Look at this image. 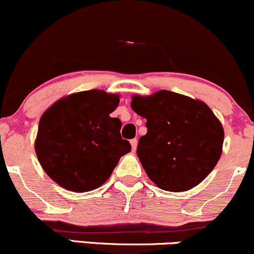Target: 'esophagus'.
I'll use <instances>...</instances> for the list:
<instances>
[{
    "instance_id": "obj_1",
    "label": "esophagus",
    "mask_w": 254,
    "mask_h": 254,
    "mask_svg": "<svg viewBox=\"0 0 254 254\" xmlns=\"http://www.w3.org/2000/svg\"><path fill=\"white\" fill-rule=\"evenodd\" d=\"M130 145H132V149H133V151H135V149H136V145H138V140H136L135 138H134V139H132V140H130Z\"/></svg>"
}]
</instances>
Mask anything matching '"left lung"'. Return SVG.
<instances>
[{
  "instance_id": "left-lung-1",
  "label": "left lung",
  "mask_w": 254,
  "mask_h": 254,
  "mask_svg": "<svg viewBox=\"0 0 254 254\" xmlns=\"http://www.w3.org/2000/svg\"><path fill=\"white\" fill-rule=\"evenodd\" d=\"M130 107L146 119L147 133L139 139L136 155L159 189L190 190L212 172L221 157L224 130L204 102L162 90L133 96Z\"/></svg>"
}]
</instances>
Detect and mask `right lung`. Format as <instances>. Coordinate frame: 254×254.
<instances>
[{
	"mask_svg": "<svg viewBox=\"0 0 254 254\" xmlns=\"http://www.w3.org/2000/svg\"><path fill=\"white\" fill-rule=\"evenodd\" d=\"M120 97L103 90L65 96L39 120L37 157L51 180L68 190L89 192L112 175L120 158L129 152L121 121L110 114Z\"/></svg>",
	"mask_w": 254,
	"mask_h": 254,
	"instance_id": "add662e5",
	"label": "right lung"
}]
</instances>
